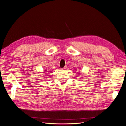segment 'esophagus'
<instances>
[{
    "label": "esophagus",
    "instance_id": "1",
    "mask_svg": "<svg viewBox=\"0 0 126 126\" xmlns=\"http://www.w3.org/2000/svg\"><path fill=\"white\" fill-rule=\"evenodd\" d=\"M67 66H64V67L63 68V70H66V69H67Z\"/></svg>",
    "mask_w": 126,
    "mask_h": 126
}]
</instances>
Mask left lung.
Returning a JSON list of instances; mask_svg holds the SVG:
<instances>
[{
  "mask_svg": "<svg viewBox=\"0 0 126 126\" xmlns=\"http://www.w3.org/2000/svg\"><path fill=\"white\" fill-rule=\"evenodd\" d=\"M79 73H80V72H79Z\"/></svg>",
  "mask_w": 126,
  "mask_h": 126,
  "instance_id": "8db88e82",
  "label": "left lung"
}]
</instances>
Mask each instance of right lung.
Listing matches in <instances>:
<instances>
[{
  "instance_id": "add662e5",
  "label": "right lung",
  "mask_w": 126,
  "mask_h": 126,
  "mask_svg": "<svg viewBox=\"0 0 126 126\" xmlns=\"http://www.w3.org/2000/svg\"><path fill=\"white\" fill-rule=\"evenodd\" d=\"M44 74H46V73H47V72H44ZM44 75L45 76V75Z\"/></svg>"
}]
</instances>
